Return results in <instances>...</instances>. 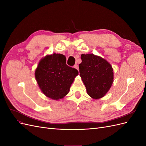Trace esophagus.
Segmentation results:
<instances>
[{
  "instance_id": "esophagus-1",
  "label": "esophagus",
  "mask_w": 146,
  "mask_h": 146,
  "mask_svg": "<svg viewBox=\"0 0 146 146\" xmlns=\"http://www.w3.org/2000/svg\"><path fill=\"white\" fill-rule=\"evenodd\" d=\"M74 68H76V69H77V70H78V65H77V64H75Z\"/></svg>"
}]
</instances>
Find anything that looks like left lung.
<instances>
[{
	"instance_id": "1",
	"label": "left lung",
	"mask_w": 146,
	"mask_h": 146,
	"mask_svg": "<svg viewBox=\"0 0 146 146\" xmlns=\"http://www.w3.org/2000/svg\"><path fill=\"white\" fill-rule=\"evenodd\" d=\"M81 59L79 72L87 94L94 99L103 98L113 83L111 65L102 57L93 54H82Z\"/></svg>"
}]
</instances>
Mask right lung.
<instances>
[{
  "mask_svg": "<svg viewBox=\"0 0 146 146\" xmlns=\"http://www.w3.org/2000/svg\"><path fill=\"white\" fill-rule=\"evenodd\" d=\"M78 70L66 64V56L60 54L47 55L41 59L35 76L42 93L55 100L63 99L70 90Z\"/></svg>",
  "mask_w": 146,
  "mask_h": 146,
  "instance_id": "1",
  "label": "right lung"
}]
</instances>
